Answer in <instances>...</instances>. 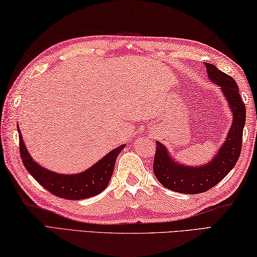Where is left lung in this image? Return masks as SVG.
I'll use <instances>...</instances> for the list:
<instances>
[{
	"label": "left lung",
	"mask_w": 257,
	"mask_h": 257,
	"mask_svg": "<svg viewBox=\"0 0 257 257\" xmlns=\"http://www.w3.org/2000/svg\"><path fill=\"white\" fill-rule=\"evenodd\" d=\"M205 66L209 80L221 90L232 115V123L226 140L219 147L212 159L200 166L178 163L166 146L159 141L156 142L154 172L157 179L168 190L184 194H199L217 185L236 165L241 150L246 107L239 94V89L231 76L218 70L213 64L205 63Z\"/></svg>",
	"instance_id": "8db88e82"
}]
</instances>
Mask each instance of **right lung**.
<instances>
[{"label":"right lung","instance_id":"1","mask_svg":"<svg viewBox=\"0 0 257 257\" xmlns=\"http://www.w3.org/2000/svg\"><path fill=\"white\" fill-rule=\"evenodd\" d=\"M20 156L26 169L40 185L48 192L66 200H83L101 193L109 184L115 168L117 156L126 145H121L92 165L91 167L78 174H58L36 163L27 150L19 126Z\"/></svg>","mask_w":257,"mask_h":257}]
</instances>
